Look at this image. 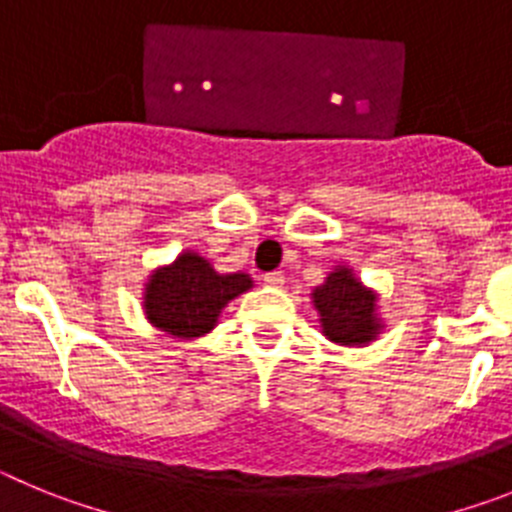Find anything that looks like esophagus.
<instances>
[{"mask_svg":"<svg viewBox=\"0 0 512 512\" xmlns=\"http://www.w3.org/2000/svg\"><path fill=\"white\" fill-rule=\"evenodd\" d=\"M264 284L266 287H282L284 274L282 271H269V274H264Z\"/></svg>","mask_w":512,"mask_h":512,"instance_id":"34e87169","label":"esophagus"}]
</instances>
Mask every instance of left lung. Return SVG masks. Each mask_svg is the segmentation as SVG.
Wrapping results in <instances>:
<instances>
[{
	"instance_id": "obj_1",
	"label": "left lung",
	"mask_w": 512,
	"mask_h": 512,
	"mask_svg": "<svg viewBox=\"0 0 512 512\" xmlns=\"http://www.w3.org/2000/svg\"><path fill=\"white\" fill-rule=\"evenodd\" d=\"M310 297L318 310L320 330L330 343L369 346L384 330L379 295L356 277L351 266H336Z\"/></svg>"
}]
</instances>
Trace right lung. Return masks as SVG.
Returning a JSON list of instances; mask_svg holds the SVG:
<instances>
[{"instance_id":"add662e5","label":"right lung","mask_w":512,"mask_h":512,"mask_svg":"<svg viewBox=\"0 0 512 512\" xmlns=\"http://www.w3.org/2000/svg\"><path fill=\"white\" fill-rule=\"evenodd\" d=\"M253 287L243 271L220 274L197 251H182L171 264L151 271L143 292V312L153 328L194 341L210 333L230 300Z\"/></svg>"}]
</instances>
